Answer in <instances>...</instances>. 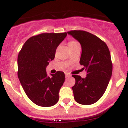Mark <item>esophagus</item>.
<instances>
[{
  "instance_id": "obj_1",
  "label": "esophagus",
  "mask_w": 128,
  "mask_h": 128,
  "mask_svg": "<svg viewBox=\"0 0 128 128\" xmlns=\"http://www.w3.org/2000/svg\"><path fill=\"white\" fill-rule=\"evenodd\" d=\"M65 75H66V78H68V77H70V74H69L68 73H65Z\"/></svg>"
}]
</instances>
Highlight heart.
<instances>
[{"instance_id": "b5f03b06", "label": "heart", "mask_w": 128, "mask_h": 128, "mask_svg": "<svg viewBox=\"0 0 128 128\" xmlns=\"http://www.w3.org/2000/svg\"><path fill=\"white\" fill-rule=\"evenodd\" d=\"M76 43H77V42H74V41H70V42H68V46L73 45V44H76Z\"/></svg>"}]
</instances>
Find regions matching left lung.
Wrapping results in <instances>:
<instances>
[{"mask_svg": "<svg viewBox=\"0 0 128 128\" xmlns=\"http://www.w3.org/2000/svg\"><path fill=\"white\" fill-rule=\"evenodd\" d=\"M80 44L82 54L79 63L86 71L82 78L74 75L76 82L72 86L75 100L81 105H92L103 96L112 76L111 55L105 42L98 36L84 30L67 32Z\"/></svg>", "mask_w": 128, "mask_h": 128, "instance_id": "obj_1", "label": "left lung"}]
</instances>
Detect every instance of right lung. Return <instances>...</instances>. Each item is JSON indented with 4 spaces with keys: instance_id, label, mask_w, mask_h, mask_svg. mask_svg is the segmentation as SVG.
Listing matches in <instances>:
<instances>
[{
    "instance_id": "add662e5",
    "label": "right lung",
    "mask_w": 128,
    "mask_h": 128,
    "mask_svg": "<svg viewBox=\"0 0 128 128\" xmlns=\"http://www.w3.org/2000/svg\"><path fill=\"white\" fill-rule=\"evenodd\" d=\"M67 33H44L29 38L17 59L18 77L29 99L36 105L49 107L59 100L60 90L65 80L62 72L48 76L46 67L55 58L57 47Z\"/></svg>"
}]
</instances>
